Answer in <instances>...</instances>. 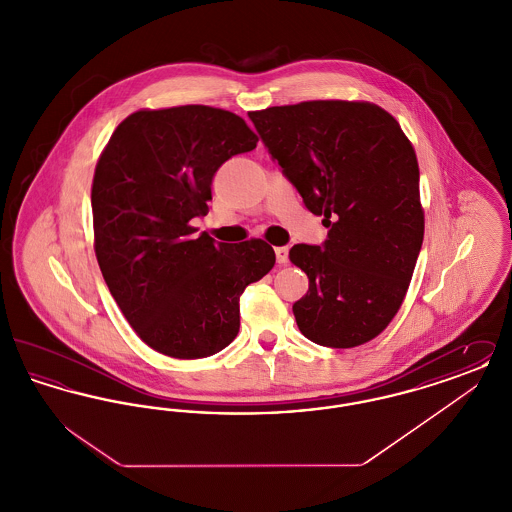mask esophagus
<instances>
[{
    "mask_svg": "<svg viewBox=\"0 0 512 512\" xmlns=\"http://www.w3.org/2000/svg\"><path fill=\"white\" fill-rule=\"evenodd\" d=\"M274 253H276V261H278L280 265H286V263H288V253H290L288 247H276Z\"/></svg>",
    "mask_w": 512,
    "mask_h": 512,
    "instance_id": "1",
    "label": "esophagus"
}]
</instances>
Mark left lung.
<instances>
[{
    "instance_id": "obj_1",
    "label": "left lung",
    "mask_w": 512,
    "mask_h": 512,
    "mask_svg": "<svg viewBox=\"0 0 512 512\" xmlns=\"http://www.w3.org/2000/svg\"><path fill=\"white\" fill-rule=\"evenodd\" d=\"M268 153L328 230L290 261L309 278L293 303L307 340L349 349L397 315L424 240L418 161L399 122L370 101L318 99L251 111Z\"/></svg>"
}]
</instances>
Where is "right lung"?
<instances>
[{
	"mask_svg": "<svg viewBox=\"0 0 512 512\" xmlns=\"http://www.w3.org/2000/svg\"><path fill=\"white\" fill-rule=\"evenodd\" d=\"M242 117L209 107L140 109L117 126L92 184L101 274L140 340L174 359L222 351L240 330V295L276 263L263 240L215 242L190 224L211 182L257 147Z\"/></svg>",
	"mask_w": 512,
	"mask_h": 512,
	"instance_id": "right-lung-1",
	"label": "right lung"
}]
</instances>
